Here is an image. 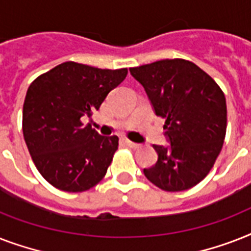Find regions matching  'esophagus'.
I'll use <instances>...</instances> for the list:
<instances>
[{
    "label": "esophagus",
    "instance_id": "obj_1",
    "mask_svg": "<svg viewBox=\"0 0 251 251\" xmlns=\"http://www.w3.org/2000/svg\"><path fill=\"white\" fill-rule=\"evenodd\" d=\"M125 145L127 146V147H130V149H133V150H138L141 146L138 145V143H134V142L129 141V139H125Z\"/></svg>",
    "mask_w": 251,
    "mask_h": 251
}]
</instances>
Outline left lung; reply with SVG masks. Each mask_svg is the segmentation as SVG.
<instances>
[{"mask_svg": "<svg viewBox=\"0 0 251 251\" xmlns=\"http://www.w3.org/2000/svg\"><path fill=\"white\" fill-rule=\"evenodd\" d=\"M156 116L165 118L169 146L152 147L156 164L143 173L165 191L195 186L214 167L226 131V96L212 78L190 61L175 58L130 69Z\"/></svg>", "mask_w": 251, "mask_h": 251, "instance_id": "obj_1", "label": "left lung"}]
</instances>
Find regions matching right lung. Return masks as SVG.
Listing matches in <instances>:
<instances>
[{
	"label": "right lung",
	"mask_w": 251,
	"mask_h": 251,
	"mask_svg": "<svg viewBox=\"0 0 251 251\" xmlns=\"http://www.w3.org/2000/svg\"><path fill=\"white\" fill-rule=\"evenodd\" d=\"M127 75V69H98L69 61L37 76L23 104V135L40 175L57 189L80 193L105 176L118 149L82 124Z\"/></svg>",
	"instance_id": "right-lung-1"
}]
</instances>
